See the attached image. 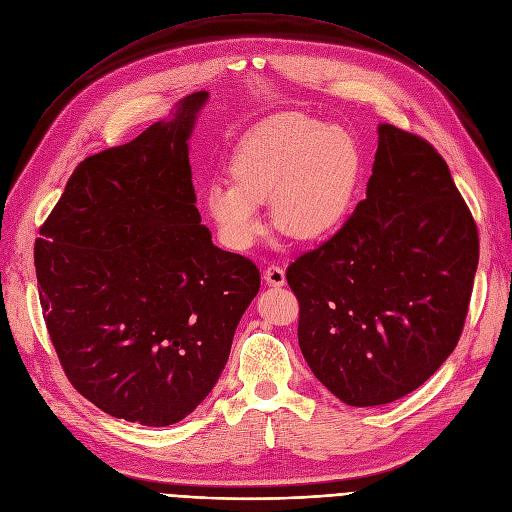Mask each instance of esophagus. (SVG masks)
<instances>
[{
  "instance_id": "1",
  "label": "esophagus",
  "mask_w": 512,
  "mask_h": 512,
  "mask_svg": "<svg viewBox=\"0 0 512 512\" xmlns=\"http://www.w3.org/2000/svg\"><path fill=\"white\" fill-rule=\"evenodd\" d=\"M263 280L268 286H284L286 284V274H284L280 265H270V268L263 272Z\"/></svg>"
}]
</instances>
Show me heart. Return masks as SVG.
I'll return each mask as SVG.
<instances>
[{
    "label": "heart",
    "mask_w": 512,
    "mask_h": 512,
    "mask_svg": "<svg viewBox=\"0 0 512 512\" xmlns=\"http://www.w3.org/2000/svg\"><path fill=\"white\" fill-rule=\"evenodd\" d=\"M232 184L205 190L209 219L230 251L253 249L268 230L272 201L280 230L303 242L337 236L355 213L364 154L343 127L303 113L276 115L251 129L230 161Z\"/></svg>",
    "instance_id": "obj_1"
}]
</instances>
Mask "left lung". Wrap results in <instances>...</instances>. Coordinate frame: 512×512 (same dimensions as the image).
<instances>
[{
	"instance_id": "1",
	"label": "left lung",
	"mask_w": 512,
	"mask_h": 512,
	"mask_svg": "<svg viewBox=\"0 0 512 512\" xmlns=\"http://www.w3.org/2000/svg\"><path fill=\"white\" fill-rule=\"evenodd\" d=\"M477 263V226L446 161L381 123L366 198L286 270L311 372L355 408L412 393L454 351Z\"/></svg>"
}]
</instances>
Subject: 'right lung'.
I'll use <instances>...</instances> for the list:
<instances>
[{
    "instance_id": "1",
    "label": "right lung",
    "mask_w": 512,
    "mask_h": 512,
    "mask_svg": "<svg viewBox=\"0 0 512 512\" xmlns=\"http://www.w3.org/2000/svg\"><path fill=\"white\" fill-rule=\"evenodd\" d=\"M209 92L87 157L35 242L39 301L73 387L106 414L167 427L224 370L259 270L201 224L188 140Z\"/></svg>"
}]
</instances>
